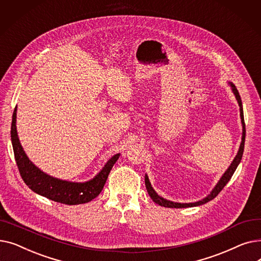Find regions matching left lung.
Returning <instances> with one entry per match:
<instances>
[{"label":"left lung","instance_id":"8db88e82","mask_svg":"<svg viewBox=\"0 0 261 261\" xmlns=\"http://www.w3.org/2000/svg\"><path fill=\"white\" fill-rule=\"evenodd\" d=\"M231 86V89H232V92H234L235 96H236V99L239 103V107H240V116H241V122H242V142H241V145H240V148H239V151L236 155V158L234 159V161H232V163L230 164V166L228 167V169L225 171V173L222 175V177L220 179V181H219V183L216 185V187L214 188V190L211 193V195L208 197H206L205 199L199 201V202H195V203H174V202H171V201H167L165 199L161 198L160 196H158V194L155 193V191L153 190V188L151 187V184H150L149 182V179L148 176L146 175L145 176V184H146V188H147V191L148 194L150 196V198H151L156 204L161 205V206H164V207H169V208H184V207H193V206H198V205H202V204H205L207 203L208 201L213 200L214 198H216L219 193L224 188V186L228 183V181L230 180V177L232 176V174H234L235 170L237 169L239 163L241 161V158H242V154H243V149H244V141H245V123H244V117H243V109H242V102H241V98H240V95H239V92L238 90L236 89V87L230 84Z\"/></svg>","mask_w":261,"mask_h":261}]
</instances>
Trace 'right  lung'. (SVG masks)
Returning a JSON list of instances; mask_svg holds the SVG:
<instances>
[{"mask_svg": "<svg viewBox=\"0 0 261 261\" xmlns=\"http://www.w3.org/2000/svg\"><path fill=\"white\" fill-rule=\"evenodd\" d=\"M16 117L17 108L12 114L10 130L13 153H15L17 166L24 183L33 191L51 201L67 205H77L90 202L101 193L110 171L119 158V153L110 159L102 170L89 182L73 183L55 179V177L47 175L37 168L26 156L18 139Z\"/></svg>", "mask_w": 261, "mask_h": 261, "instance_id": "obj_1", "label": "right lung"}]
</instances>
